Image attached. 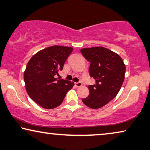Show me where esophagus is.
I'll list each match as a JSON object with an SVG mask.
<instances>
[{
    "instance_id": "1",
    "label": "esophagus",
    "mask_w": 150,
    "mask_h": 150,
    "mask_svg": "<svg viewBox=\"0 0 150 150\" xmlns=\"http://www.w3.org/2000/svg\"><path fill=\"white\" fill-rule=\"evenodd\" d=\"M75 85H76V87H80V86L82 85V82H76Z\"/></svg>"
}]
</instances>
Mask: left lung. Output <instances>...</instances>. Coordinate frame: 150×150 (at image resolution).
<instances>
[{"label":"left lung","instance_id":"obj_1","mask_svg":"<svg viewBox=\"0 0 150 150\" xmlns=\"http://www.w3.org/2000/svg\"><path fill=\"white\" fill-rule=\"evenodd\" d=\"M91 63L89 74L95 80L89 85V95L82 101L92 109H98L112 101L118 94L125 80L126 66L118 54L103 47L80 49Z\"/></svg>","mask_w":150,"mask_h":150}]
</instances>
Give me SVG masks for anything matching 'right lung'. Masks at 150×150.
I'll list each match as a JSON object with an SVG mask.
<instances>
[{"label": "right lung", "instance_id": "1", "mask_svg": "<svg viewBox=\"0 0 150 150\" xmlns=\"http://www.w3.org/2000/svg\"><path fill=\"white\" fill-rule=\"evenodd\" d=\"M72 51L71 47L54 45L39 51L28 62L23 74L25 89L42 108H57L73 87V82L55 78Z\"/></svg>", "mask_w": 150, "mask_h": 150}]
</instances>
